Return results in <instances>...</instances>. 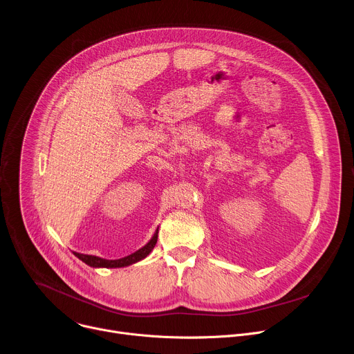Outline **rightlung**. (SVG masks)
I'll return each mask as SVG.
<instances>
[{
	"mask_svg": "<svg viewBox=\"0 0 354 354\" xmlns=\"http://www.w3.org/2000/svg\"><path fill=\"white\" fill-rule=\"evenodd\" d=\"M157 239H158V228L156 230L153 238H151L142 248L136 250L134 254H131L129 257H124L122 259H115V261L104 259V258L93 257V255H84V254H78V252H74V255L91 268H108V269L109 268H124V266H130V265L137 263V262L142 261L144 258H147L151 254V250L154 249V246L157 243Z\"/></svg>",
	"mask_w": 354,
	"mask_h": 354,
	"instance_id": "1",
	"label": "right lung"
}]
</instances>
